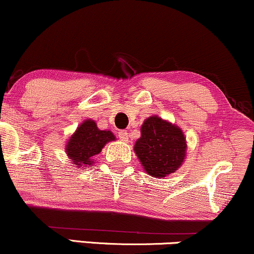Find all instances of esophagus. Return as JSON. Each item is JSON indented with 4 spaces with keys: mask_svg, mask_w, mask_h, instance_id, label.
I'll use <instances>...</instances> for the list:
<instances>
[{
    "mask_svg": "<svg viewBox=\"0 0 254 254\" xmlns=\"http://www.w3.org/2000/svg\"><path fill=\"white\" fill-rule=\"evenodd\" d=\"M119 138H120L121 141L127 142L128 141V133L126 132V130H120V132H119Z\"/></svg>",
    "mask_w": 254,
    "mask_h": 254,
    "instance_id": "esophagus-1",
    "label": "esophagus"
}]
</instances>
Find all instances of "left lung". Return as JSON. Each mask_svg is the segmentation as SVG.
<instances>
[{
  "instance_id": "8db88e82",
  "label": "left lung",
  "mask_w": 254,
  "mask_h": 254,
  "mask_svg": "<svg viewBox=\"0 0 254 254\" xmlns=\"http://www.w3.org/2000/svg\"><path fill=\"white\" fill-rule=\"evenodd\" d=\"M134 152L148 175L163 178L174 174L187 154L186 136L178 126L158 116L146 119Z\"/></svg>"
}]
</instances>
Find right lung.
I'll return each mask as SVG.
<instances>
[{"mask_svg":"<svg viewBox=\"0 0 254 254\" xmlns=\"http://www.w3.org/2000/svg\"><path fill=\"white\" fill-rule=\"evenodd\" d=\"M113 140L115 136L110 130L98 129L96 122L85 120L68 139L65 151L74 165L85 168L94 163L92 158L102 151L107 142Z\"/></svg>","mask_w":254,"mask_h":254,"instance_id":"obj_1","label":"right lung"}]
</instances>
